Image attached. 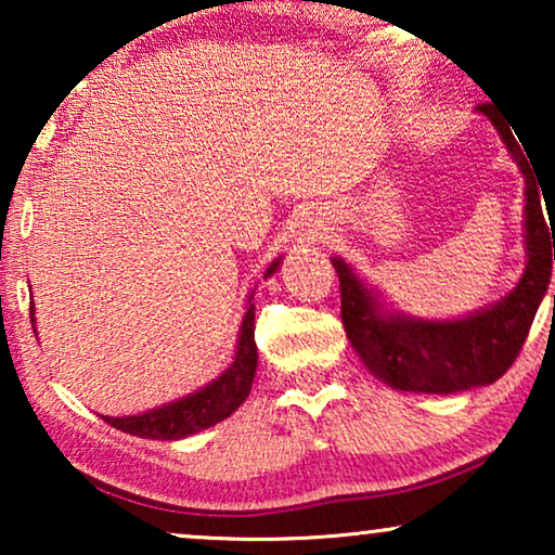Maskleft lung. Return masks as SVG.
<instances>
[{
    "label": "left lung",
    "mask_w": 555,
    "mask_h": 555,
    "mask_svg": "<svg viewBox=\"0 0 555 555\" xmlns=\"http://www.w3.org/2000/svg\"><path fill=\"white\" fill-rule=\"evenodd\" d=\"M498 128L505 149L526 179V249L528 262L511 295L495 306L454 321H424L384 310L378 295L340 260L333 268L340 283V318L346 336L378 382L399 391L454 393L498 382L526 344L530 323L551 283L555 260V219L543 217L541 181L533 173L520 139L490 103L477 105ZM545 211L548 204H545ZM554 245H550V240Z\"/></svg>",
    "instance_id": "1"
}]
</instances>
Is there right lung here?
Returning a JSON list of instances; mask_svg holds the SVG:
<instances>
[{
  "label": "right lung",
  "instance_id": "1",
  "mask_svg": "<svg viewBox=\"0 0 555 555\" xmlns=\"http://www.w3.org/2000/svg\"><path fill=\"white\" fill-rule=\"evenodd\" d=\"M280 268V260H275L264 270V278ZM253 300V298H249ZM35 323V310L29 308ZM257 369V346H255V306L247 302V313L242 318L237 351H234V361L222 376L215 382L202 386L199 391L189 393L184 399L171 401V404L156 406L151 412L135 414V416H103L111 427H116L126 435L141 437V439H184L196 431L209 429L227 420L242 401L247 399L249 389H253V378Z\"/></svg>",
  "mask_w": 555,
  "mask_h": 555
}]
</instances>
